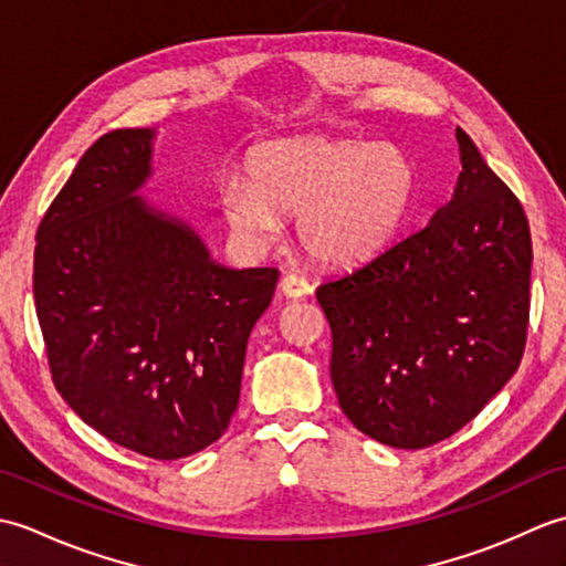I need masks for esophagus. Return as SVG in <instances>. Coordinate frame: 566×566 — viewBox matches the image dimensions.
<instances>
[{
	"label": "esophagus",
	"mask_w": 566,
	"mask_h": 566,
	"mask_svg": "<svg viewBox=\"0 0 566 566\" xmlns=\"http://www.w3.org/2000/svg\"><path fill=\"white\" fill-rule=\"evenodd\" d=\"M280 292H282L286 298H302V296H308V294H311V284L304 282L302 276L286 274L284 280L280 282Z\"/></svg>",
	"instance_id": "34e87169"
}]
</instances>
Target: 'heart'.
I'll return each instance as SVG.
<instances>
[{
    "mask_svg": "<svg viewBox=\"0 0 566 566\" xmlns=\"http://www.w3.org/2000/svg\"><path fill=\"white\" fill-rule=\"evenodd\" d=\"M248 177H231L221 209L252 245L282 233V216H298L296 233L321 268H357L387 248L413 199L416 165L387 140L302 136L262 143L248 155Z\"/></svg>",
    "mask_w": 566,
    "mask_h": 566,
    "instance_id": "heart-1",
    "label": "heart"
}]
</instances>
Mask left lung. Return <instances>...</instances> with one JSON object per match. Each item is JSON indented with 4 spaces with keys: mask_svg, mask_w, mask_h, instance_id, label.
Wrapping results in <instances>:
<instances>
[{
    "mask_svg": "<svg viewBox=\"0 0 566 566\" xmlns=\"http://www.w3.org/2000/svg\"><path fill=\"white\" fill-rule=\"evenodd\" d=\"M462 172L426 228L318 286L343 413L381 444L454 436L521 365L533 243L513 191L457 128Z\"/></svg>",
    "mask_w": 566,
    "mask_h": 566,
    "instance_id": "obj_1",
    "label": "left lung"
}]
</instances>
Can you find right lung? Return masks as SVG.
Returning a JSON list of instances; mask_svg holds the SVG:
<instances>
[{"mask_svg": "<svg viewBox=\"0 0 566 566\" xmlns=\"http://www.w3.org/2000/svg\"><path fill=\"white\" fill-rule=\"evenodd\" d=\"M155 136L118 128L82 155L35 233L33 296L72 411L122 448L179 460L231 423L280 272L226 268L185 219L140 197Z\"/></svg>", "mask_w": 566, "mask_h": 566, "instance_id": "right-lung-1", "label": "right lung"}]
</instances>
